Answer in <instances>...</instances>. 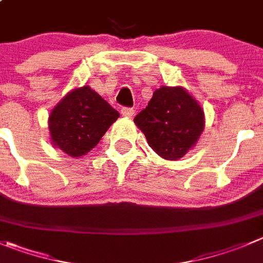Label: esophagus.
<instances>
[{
    "label": "esophagus",
    "instance_id": "34e87169",
    "mask_svg": "<svg viewBox=\"0 0 263 263\" xmlns=\"http://www.w3.org/2000/svg\"><path fill=\"white\" fill-rule=\"evenodd\" d=\"M120 114L126 118H131L132 115L135 114V110L132 109V107H122V110H120Z\"/></svg>",
    "mask_w": 263,
    "mask_h": 263
}]
</instances>
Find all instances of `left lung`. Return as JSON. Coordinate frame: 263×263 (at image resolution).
Returning a JSON list of instances; mask_svg holds the SVG:
<instances>
[{
  "label": "left lung",
  "instance_id": "8db88e82",
  "mask_svg": "<svg viewBox=\"0 0 263 263\" xmlns=\"http://www.w3.org/2000/svg\"><path fill=\"white\" fill-rule=\"evenodd\" d=\"M134 122L158 156L176 161L196 146L205 128V114L185 88L162 85Z\"/></svg>",
  "mask_w": 263,
  "mask_h": 263
}]
</instances>
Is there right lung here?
I'll return each mask as SVG.
<instances>
[{
    "label": "right lung",
    "instance_id": "obj_1",
    "mask_svg": "<svg viewBox=\"0 0 263 263\" xmlns=\"http://www.w3.org/2000/svg\"><path fill=\"white\" fill-rule=\"evenodd\" d=\"M118 118L119 112L90 87L73 88L49 114L50 143L72 158L85 156Z\"/></svg>",
    "mask_w": 263,
    "mask_h": 263
}]
</instances>
